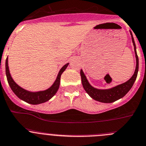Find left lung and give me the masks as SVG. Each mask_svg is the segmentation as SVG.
I'll use <instances>...</instances> for the list:
<instances>
[{"label":"left lung","mask_w":146,"mask_h":146,"mask_svg":"<svg viewBox=\"0 0 146 146\" xmlns=\"http://www.w3.org/2000/svg\"><path fill=\"white\" fill-rule=\"evenodd\" d=\"M130 35L132 36V41H133V46H134L135 54L136 58V67L135 70L134 74L133 75L130 79L126 82L123 83L122 84L116 86L112 87L108 89H98V88H94L92 86L91 84L88 83L84 71L81 69V81H82V85L86 93L89 95L92 99L94 100L98 101L102 103H111L118 99H121L125 96L127 92L130 90L132 86L134 84L135 81L136 80V78L137 76V72H138V57H137V52H136V46L135 43L134 39L132 33L130 32Z\"/></svg>","instance_id":"obj_1"}]
</instances>
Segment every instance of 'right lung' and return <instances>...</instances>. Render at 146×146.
<instances>
[{
    "instance_id": "right-lung-1",
    "label": "right lung",
    "mask_w": 146,
    "mask_h": 146,
    "mask_svg": "<svg viewBox=\"0 0 146 146\" xmlns=\"http://www.w3.org/2000/svg\"><path fill=\"white\" fill-rule=\"evenodd\" d=\"M69 63L65 64V65L62 67V68L60 70L57 76L56 80L54 81V84L51 86L49 88L44 90V91H40V92H32L27 91L24 88H21V86L18 85L13 79L12 78L10 74L9 68V62H8V57L5 60V74L7 78L8 83L10 86L11 88L13 91V93L19 98L21 100L27 102L31 104H39L44 102H47L50 100L53 96L58 92V88L60 86V76L62 73L65 71L66 68L68 67Z\"/></svg>"
}]
</instances>
